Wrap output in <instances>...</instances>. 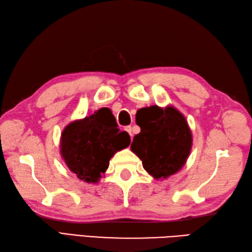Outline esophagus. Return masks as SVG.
Returning <instances> with one entry per match:
<instances>
[{
  "instance_id": "esophagus-1",
  "label": "esophagus",
  "mask_w": 252,
  "mask_h": 252,
  "mask_svg": "<svg viewBox=\"0 0 252 252\" xmlns=\"http://www.w3.org/2000/svg\"><path fill=\"white\" fill-rule=\"evenodd\" d=\"M125 130H126L128 134H130V136H131V137L133 136V133H132V126H126V127H125Z\"/></svg>"
}]
</instances>
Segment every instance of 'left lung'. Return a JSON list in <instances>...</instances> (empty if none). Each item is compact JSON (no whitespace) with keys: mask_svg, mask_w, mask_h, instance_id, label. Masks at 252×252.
<instances>
[{"mask_svg":"<svg viewBox=\"0 0 252 252\" xmlns=\"http://www.w3.org/2000/svg\"><path fill=\"white\" fill-rule=\"evenodd\" d=\"M137 125L140 133L134 136L131 149L141 159L144 169L157 180L181 169L192 144L184 116L173 106L152 105L144 108Z\"/></svg>","mask_w":252,"mask_h":252,"instance_id":"obj_1","label":"left lung"}]
</instances>
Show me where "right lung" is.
I'll return each instance as SVG.
<instances>
[{
  "label": "right lung",
  "instance_id": "add662e5",
  "mask_svg": "<svg viewBox=\"0 0 252 252\" xmlns=\"http://www.w3.org/2000/svg\"><path fill=\"white\" fill-rule=\"evenodd\" d=\"M130 143V135L119 131L111 109L103 107L63 128L61 154L77 178L96 183L108 168L114 154Z\"/></svg>",
  "mask_w": 252,
  "mask_h": 252
}]
</instances>
